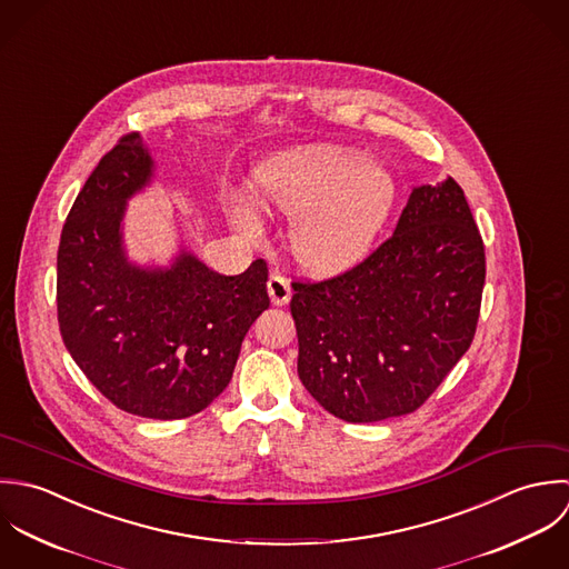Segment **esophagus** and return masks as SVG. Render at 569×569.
<instances>
[{
	"mask_svg": "<svg viewBox=\"0 0 569 569\" xmlns=\"http://www.w3.org/2000/svg\"><path fill=\"white\" fill-rule=\"evenodd\" d=\"M268 295L272 299L274 306H286L292 297V288H290V281L281 274H270L268 279Z\"/></svg>",
	"mask_w": 569,
	"mask_h": 569,
	"instance_id": "esophagus-1",
	"label": "esophagus"
}]
</instances>
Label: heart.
Instances as JSON below:
<instances>
[{"instance_id": "b5f03b06", "label": "heart", "mask_w": 569, "mask_h": 569, "mask_svg": "<svg viewBox=\"0 0 569 569\" xmlns=\"http://www.w3.org/2000/svg\"><path fill=\"white\" fill-rule=\"evenodd\" d=\"M261 207L292 216L290 246L312 270H335L356 259L389 216L396 184L391 173L356 151L310 144L263 164L252 180ZM230 220L248 237L261 234L257 211L241 198Z\"/></svg>"}]
</instances>
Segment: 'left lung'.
I'll return each mask as SVG.
<instances>
[{
	"mask_svg": "<svg viewBox=\"0 0 569 569\" xmlns=\"http://www.w3.org/2000/svg\"><path fill=\"white\" fill-rule=\"evenodd\" d=\"M483 241L453 178L416 187L393 234L351 270L295 281L299 378L345 422L416 411L470 347Z\"/></svg>",
	"mask_w": 569,
	"mask_h": 569,
	"instance_id": "8db88e82",
	"label": "left lung"
}]
</instances>
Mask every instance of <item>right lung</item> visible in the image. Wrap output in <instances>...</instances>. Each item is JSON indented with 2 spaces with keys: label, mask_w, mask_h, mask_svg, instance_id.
I'll list each match as a JSON object with an SVG mask.
<instances>
[{
  "label": "right lung",
  "mask_w": 569,
  "mask_h": 569,
  "mask_svg": "<svg viewBox=\"0 0 569 569\" xmlns=\"http://www.w3.org/2000/svg\"><path fill=\"white\" fill-rule=\"evenodd\" d=\"M140 133L108 151L77 196L57 254L61 337L88 380L118 409L180 420L227 389L241 341L268 310V266L227 277L180 248L169 266L127 257V202L153 180Z\"/></svg>",
  "instance_id": "right-lung-1"
}]
</instances>
